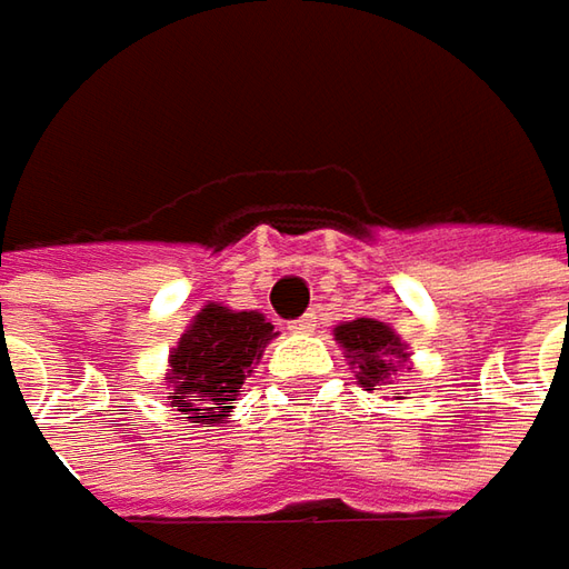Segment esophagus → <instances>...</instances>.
Returning <instances> with one entry per match:
<instances>
[{
	"mask_svg": "<svg viewBox=\"0 0 569 569\" xmlns=\"http://www.w3.org/2000/svg\"><path fill=\"white\" fill-rule=\"evenodd\" d=\"M315 318H318L315 311H306L302 318H296V321H289V331H292V333H309V331H315Z\"/></svg>",
	"mask_w": 569,
	"mask_h": 569,
	"instance_id": "obj_1",
	"label": "esophagus"
}]
</instances>
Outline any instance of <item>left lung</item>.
I'll list each match as a JSON object with an SVG mask.
<instances>
[{
  "mask_svg": "<svg viewBox=\"0 0 569 569\" xmlns=\"http://www.w3.org/2000/svg\"><path fill=\"white\" fill-rule=\"evenodd\" d=\"M333 337L347 350L350 366L357 369V379L366 391H388L401 385L398 376H401V362L408 359V350L388 325L376 318H357L340 325Z\"/></svg>",
  "mask_w": 569,
  "mask_h": 569,
  "instance_id": "8db88e82",
  "label": "left lung"
}]
</instances>
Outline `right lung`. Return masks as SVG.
<instances>
[{
  "mask_svg": "<svg viewBox=\"0 0 569 569\" xmlns=\"http://www.w3.org/2000/svg\"><path fill=\"white\" fill-rule=\"evenodd\" d=\"M273 337V325L258 311L207 306L171 353V408L193 423H222Z\"/></svg>",
  "mask_w": 569,
  "mask_h": 569,
  "instance_id": "add662e5",
  "label": "right lung"
}]
</instances>
